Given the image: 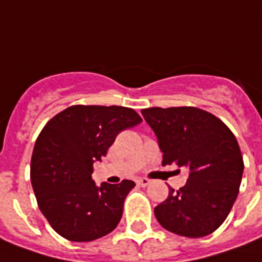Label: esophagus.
<instances>
[{"instance_id":"obj_1","label":"esophagus","mask_w":262,"mask_h":262,"mask_svg":"<svg viewBox=\"0 0 262 262\" xmlns=\"http://www.w3.org/2000/svg\"><path fill=\"white\" fill-rule=\"evenodd\" d=\"M137 183L139 184V186H142V187H146V186H149L150 184V180L147 179V178H139V179L137 180Z\"/></svg>"}]
</instances>
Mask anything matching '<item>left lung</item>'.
<instances>
[{
	"label": "left lung",
	"instance_id": "1",
	"mask_svg": "<svg viewBox=\"0 0 262 262\" xmlns=\"http://www.w3.org/2000/svg\"><path fill=\"white\" fill-rule=\"evenodd\" d=\"M153 129L163 165L188 169L178 191L154 208L157 222L173 234L201 238L226 220L239 192L243 159L231 129L212 113L192 106L142 109Z\"/></svg>",
	"mask_w": 262,
	"mask_h": 262
}]
</instances>
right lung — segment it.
<instances>
[{
	"label": "right lung",
	"mask_w": 262,
	"mask_h": 262,
	"mask_svg": "<svg viewBox=\"0 0 262 262\" xmlns=\"http://www.w3.org/2000/svg\"><path fill=\"white\" fill-rule=\"evenodd\" d=\"M142 121L124 106L74 105L48 121L31 159V184L38 206L62 238L90 242L120 222L133 180L97 186L93 164L101 161L123 129Z\"/></svg>",
	"instance_id": "obj_1"
}]
</instances>
